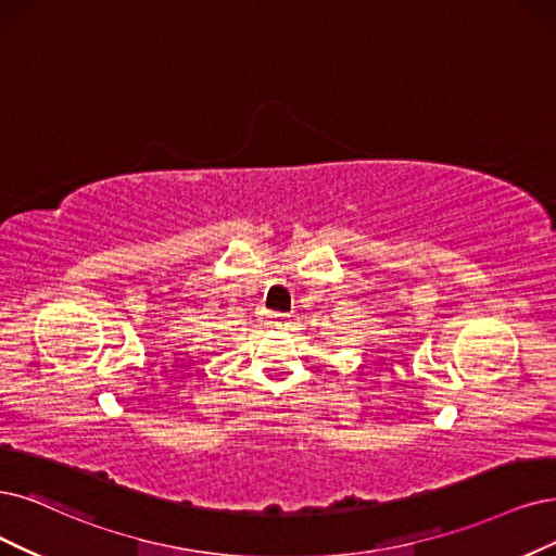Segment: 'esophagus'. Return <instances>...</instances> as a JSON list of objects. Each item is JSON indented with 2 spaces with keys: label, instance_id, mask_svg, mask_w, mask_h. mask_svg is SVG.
Returning <instances> with one entry per match:
<instances>
[{
  "label": "esophagus",
  "instance_id": "obj_1",
  "mask_svg": "<svg viewBox=\"0 0 556 556\" xmlns=\"http://www.w3.org/2000/svg\"><path fill=\"white\" fill-rule=\"evenodd\" d=\"M273 318V323L279 327V325H286V320H289V316H286V314H273L270 316Z\"/></svg>",
  "mask_w": 556,
  "mask_h": 556
}]
</instances>
